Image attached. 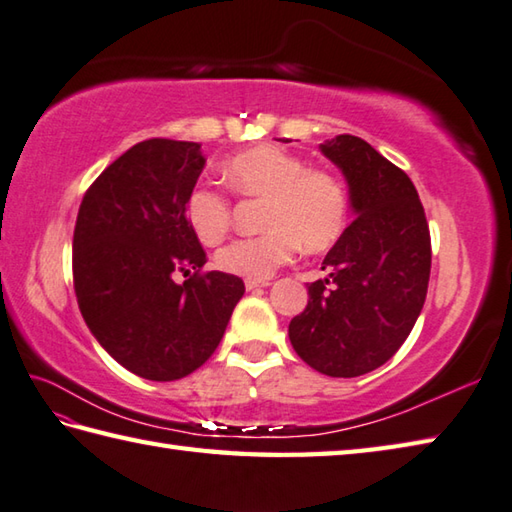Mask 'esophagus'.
<instances>
[{
	"instance_id": "esophagus-1",
	"label": "esophagus",
	"mask_w": 512,
	"mask_h": 512,
	"mask_svg": "<svg viewBox=\"0 0 512 512\" xmlns=\"http://www.w3.org/2000/svg\"><path fill=\"white\" fill-rule=\"evenodd\" d=\"M270 286L268 279H246V288L248 290H255V288H264Z\"/></svg>"
}]
</instances>
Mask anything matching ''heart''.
<instances>
[{
	"label": "heart",
	"instance_id": "b5f03b06",
	"mask_svg": "<svg viewBox=\"0 0 512 512\" xmlns=\"http://www.w3.org/2000/svg\"><path fill=\"white\" fill-rule=\"evenodd\" d=\"M233 193L262 199L264 233L235 239L215 264L230 275L268 279L302 246L324 253L344 235L350 215L346 184L326 168H308L299 155L273 144L242 150L224 164ZM186 222L204 246H217L233 224V206L222 190L197 186L186 199Z\"/></svg>",
	"mask_w": 512,
	"mask_h": 512
}]
</instances>
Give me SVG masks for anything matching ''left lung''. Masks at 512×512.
Here are the masks:
<instances>
[{
	"mask_svg": "<svg viewBox=\"0 0 512 512\" xmlns=\"http://www.w3.org/2000/svg\"><path fill=\"white\" fill-rule=\"evenodd\" d=\"M322 153L342 168L357 217L328 250V277L308 286L288 337L310 368L359 377L402 348L422 313L430 230L410 177L362 137L337 135Z\"/></svg>",
	"mask_w": 512,
	"mask_h": 512,
	"instance_id": "left-lung-1",
	"label": "left lung"
}]
</instances>
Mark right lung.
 Wrapping results in <instances>:
<instances>
[{"label": "right lung", "mask_w": 512, "mask_h": 512, "mask_svg": "<svg viewBox=\"0 0 512 512\" xmlns=\"http://www.w3.org/2000/svg\"><path fill=\"white\" fill-rule=\"evenodd\" d=\"M202 144L146 139L117 157L79 206L73 284L90 333L115 362L175 382L215 353L244 295L237 275L202 273L206 253L186 222ZM175 272H193L174 284Z\"/></svg>", "instance_id": "obj_1"}]
</instances>
